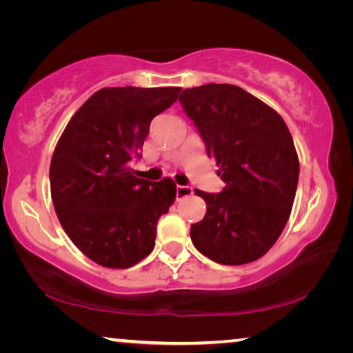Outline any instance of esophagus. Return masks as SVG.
I'll return each mask as SVG.
<instances>
[{"instance_id": "esophagus-1", "label": "esophagus", "mask_w": 353, "mask_h": 353, "mask_svg": "<svg viewBox=\"0 0 353 353\" xmlns=\"http://www.w3.org/2000/svg\"><path fill=\"white\" fill-rule=\"evenodd\" d=\"M193 194V188L191 187H183V185H177L176 188V198L177 201H181L183 198H188V196Z\"/></svg>"}]
</instances>
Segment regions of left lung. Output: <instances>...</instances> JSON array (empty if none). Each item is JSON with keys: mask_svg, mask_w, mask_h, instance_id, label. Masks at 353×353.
<instances>
[{"mask_svg": "<svg viewBox=\"0 0 353 353\" xmlns=\"http://www.w3.org/2000/svg\"><path fill=\"white\" fill-rule=\"evenodd\" d=\"M179 101L225 183L218 194L194 190L207 212L191 225V241L221 265L259 260L283 232L296 196L299 157L288 126L272 107L230 83L185 88Z\"/></svg>", "mask_w": 353, "mask_h": 353, "instance_id": "left-lung-1", "label": "left lung"}]
</instances>
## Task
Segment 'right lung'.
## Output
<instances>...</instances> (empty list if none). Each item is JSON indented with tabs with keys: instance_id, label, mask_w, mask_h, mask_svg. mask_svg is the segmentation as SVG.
Wrapping results in <instances>:
<instances>
[{
	"instance_id": "right-lung-1",
	"label": "right lung",
	"mask_w": 353,
	"mask_h": 353,
	"mask_svg": "<svg viewBox=\"0 0 353 353\" xmlns=\"http://www.w3.org/2000/svg\"><path fill=\"white\" fill-rule=\"evenodd\" d=\"M181 87H105L83 103L59 139L50 166L51 198L65 234L92 261L126 270L152 252L157 221L176 183L132 176L152 118Z\"/></svg>"
}]
</instances>
